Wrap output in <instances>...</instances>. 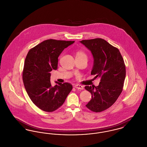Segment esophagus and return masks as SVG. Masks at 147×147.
Here are the masks:
<instances>
[{"label": "esophagus", "mask_w": 147, "mask_h": 147, "mask_svg": "<svg viewBox=\"0 0 147 147\" xmlns=\"http://www.w3.org/2000/svg\"><path fill=\"white\" fill-rule=\"evenodd\" d=\"M75 88L77 89H79V90H83L84 89V87L82 85H75Z\"/></svg>", "instance_id": "obj_1"}]
</instances>
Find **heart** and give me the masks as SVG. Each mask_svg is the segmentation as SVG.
<instances>
[{
    "label": "heart",
    "mask_w": 147,
    "mask_h": 147,
    "mask_svg": "<svg viewBox=\"0 0 147 147\" xmlns=\"http://www.w3.org/2000/svg\"><path fill=\"white\" fill-rule=\"evenodd\" d=\"M76 56H86V55L85 53H84L82 51H78L76 53Z\"/></svg>",
    "instance_id": "obj_1"
}]
</instances>
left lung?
Instances as JSON below:
<instances>
[{
	"mask_svg": "<svg viewBox=\"0 0 147 147\" xmlns=\"http://www.w3.org/2000/svg\"><path fill=\"white\" fill-rule=\"evenodd\" d=\"M89 49L94 59L91 72L100 78L98 86H86L92 95L86 107L94 112H101L110 108L122 92L125 78V66L117 48L101 38L80 41Z\"/></svg>",
	"mask_w": 147,
	"mask_h": 147,
	"instance_id": "obj_1",
	"label": "left lung"
}]
</instances>
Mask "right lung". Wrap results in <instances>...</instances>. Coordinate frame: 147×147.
<instances>
[{"label":"right lung","instance_id":"add662e5","mask_svg":"<svg viewBox=\"0 0 147 147\" xmlns=\"http://www.w3.org/2000/svg\"><path fill=\"white\" fill-rule=\"evenodd\" d=\"M75 41L47 39L30 49L24 61L23 81L32 102L40 109L52 112L64 103L72 89L71 84L57 81L52 86L51 73L56 70L58 58L65 49Z\"/></svg>","mask_w":147,"mask_h":147}]
</instances>
